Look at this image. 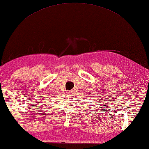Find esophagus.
Masks as SVG:
<instances>
[{"label":"esophagus","instance_id":"esophagus-1","mask_svg":"<svg viewBox=\"0 0 149 149\" xmlns=\"http://www.w3.org/2000/svg\"><path fill=\"white\" fill-rule=\"evenodd\" d=\"M67 93H72V92H71V91H67Z\"/></svg>","mask_w":149,"mask_h":149}]
</instances>
